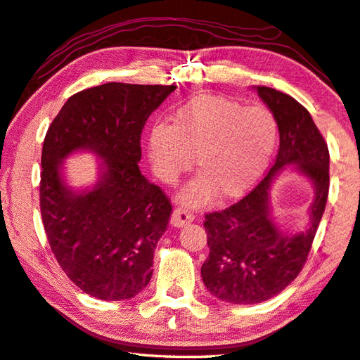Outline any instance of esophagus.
I'll return each mask as SVG.
<instances>
[{
	"label": "esophagus",
	"instance_id": "1",
	"mask_svg": "<svg viewBox=\"0 0 360 360\" xmlns=\"http://www.w3.org/2000/svg\"><path fill=\"white\" fill-rule=\"evenodd\" d=\"M195 215L193 212L187 211L186 207H176L174 212L172 215V225L173 226H184L186 224H191V221H193Z\"/></svg>",
	"mask_w": 360,
	"mask_h": 360
}]
</instances>
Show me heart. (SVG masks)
I'll list each match as a JSON object with an SVG mask.
<instances>
[{
  "instance_id": "1",
  "label": "heart",
  "mask_w": 360,
  "mask_h": 360,
  "mask_svg": "<svg viewBox=\"0 0 360 360\" xmlns=\"http://www.w3.org/2000/svg\"><path fill=\"white\" fill-rule=\"evenodd\" d=\"M277 135V121L267 108L205 94L176 110L169 126L154 124L149 160L162 182L174 184L192 167L195 154L200 176L184 188L182 200L192 206L206 205L214 193L234 200L264 173Z\"/></svg>"
}]
</instances>
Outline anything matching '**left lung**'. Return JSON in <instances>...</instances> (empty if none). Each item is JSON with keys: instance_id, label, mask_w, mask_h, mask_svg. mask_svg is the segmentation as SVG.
Returning a JSON list of instances; mask_svg holds the SVG:
<instances>
[{"instance_id": "left-lung-1", "label": "left lung", "mask_w": 360, "mask_h": 360, "mask_svg": "<svg viewBox=\"0 0 360 360\" xmlns=\"http://www.w3.org/2000/svg\"><path fill=\"white\" fill-rule=\"evenodd\" d=\"M276 117L280 146L269 172L243 200L205 215L209 255L201 277L214 296L231 304H258L283 291L309 257L329 195V149L310 113L294 97L257 86ZM294 162L316 184L311 225L283 235L269 215V191L285 165Z\"/></svg>"}]
</instances>
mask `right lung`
I'll return each instance as SVG.
<instances>
[{
  "instance_id": "1",
  "label": "right lung",
  "mask_w": 360,
  "mask_h": 360,
  "mask_svg": "<svg viewBox=\"0 0 360 360\" xmlns=\"http://www.w3.org/2000/svg\"><path fill=\"white\" fill-rule=\"evenodd\" d=\"M174 84L105 83L70 96L42 146L39 184L45 234L61 269L101 300L130 299L153 277L154 248L172 202L141 174L143 127ZM78 148L101 159L100 179L74 191L62 160Z\"/></svg>"
}]
</instances>
